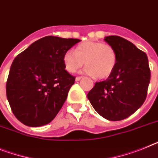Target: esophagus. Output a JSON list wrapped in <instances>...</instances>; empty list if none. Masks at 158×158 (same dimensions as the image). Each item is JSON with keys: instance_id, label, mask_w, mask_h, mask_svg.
<instances>
[{"instance_id": "obj_1", "label": "esophagus", "mask_w": 158, "mask_h": 158, "mask_svg": "<svg viewBox=\"0 0 158 158\" xmlns=\"http://www.w3.org/2000/svg\"><path fill=\"white\" fill-rule=\"evenodd\" d=\"M82 78V77H76V81H79Z\"/></svg>"}]
</instances>
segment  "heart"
Returning a JSON list of instances; mask_svg holds the SVG:
<instances>
[{
	"mask_svg": "<svg viewBox=\"0 0 158 158\" xmlns=\"http://www.w3.org/2000/svg\"><path fill=\"white\" fill-rule=\"evenodd\" d=\"M85 62L86 73L99 79L107 78L114 72L118 54L114 47L99 41H85L77 46L75 52L68 50L63 56L64 68L75 73Z\"/></svg>",
	"mask_w": 158,
	"mask_h": 158,
	"instance_id": "obj_1",
	"label": "heart"
}]
</instances>
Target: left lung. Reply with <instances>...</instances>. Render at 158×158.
Masks as SVG:
<instances>
[{
    "label": "left lung",
    "mask_w": 158,
    "mask_h": 158,
    "mask_svg": "<svg viewBox=\"0 0 158 158\" xmlns=\"http://www.w3.org/2000/svg\"><path fill=\"white\" fill-rule=\"evenodd\" d=\"M104 40L115 48L118 62L111 75L106 81L96 82L87 97L102 117L121 121L145 102L150 81L149 60L145 52L122 37L109 36Z\"/></svg>",
    "instance_id": "obj_1"
}]
</instances>
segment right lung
<instances>
[{
	"label": "right lung",
	"mask_w": 158,
	"mask_h": 158,
	"mask_svg": "<svg viewBox=\"0 0 158 158\" xmlns=\"http://www.w3.org/2000/svg\"><path fill=\"white\" fill-rule=\"evenodd\" d=\"M79 39L47 36L17 55L9 70L6 95L15 117L39 127L54 119L65 102L75 77L63 63L64 52Z\"/></svg>",
	"instance_id": "right-lung-1"
}]
</instances>
